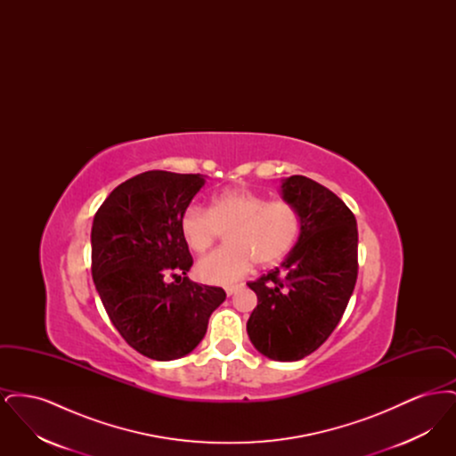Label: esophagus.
I'll return each mask as SVG.
<instances>
[{"instance_id": "esophagus-1", "label": "esophagus", "mask_w": 456, "mask_h": 456, "mask_svg": "<svg viewBox=\"0 0 456 456\" xmlns=\"http://www.w3.org/2000/svg\"><path fill=\"white\" fill-rule=\"evenodd\" d=\"M240 287H242L240 283H234V285H227V287H225V292H227V296H232V294H236V292H238Z\"/></svg>"}]
</instances>
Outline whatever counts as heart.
Returning a JSON list of instances; mask_svg holds the SVG:
<instances>
[{"label": "heart", "mask_w": 456, "mask_h": 456, "mask_svg": "<svg viewBox=\"0 0 456 456\" xmlns=\"http://www.w3.org/2000/svg\"><path fill=\"white\" fill-rule=\"evenodd\" d=\"M179 229L195 253H205L227 232V246L196 265L205 282L227 285L244 277L253 263L268 266L289 255L301 236L303 217L292 201L225 190L212 198L208 210L190 205L179 218Z\"/></svg>", "instance_id": "heart-1"}]
</instances>
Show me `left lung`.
<instances>
[{
	"label": "left lung",
	"instance_id": "left-lung-1",
	"mask_svg": "<svg viewBox=\"0 0 456 456\" xmlns=\"http://www.w3.org/2000/svg\"><path fill=\"white\" fill-rule=\"evenodd\" d=\"M283 200L303 217L297 244L282 266L248 282L258 304L248 335L273 361L314 352L342 320L357 281V222L347 205L305 175L283 181Z\"/></svg>",
	"mask_w": 456,
	"mask_h": 456
}]
</instances>
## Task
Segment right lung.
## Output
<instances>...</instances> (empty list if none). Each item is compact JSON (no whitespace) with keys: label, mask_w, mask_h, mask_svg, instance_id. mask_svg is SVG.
<instances>
[{"label":"right lung","mask_w":456,"mask_h":456,"mask_svg":"<svg viewBox=\"0 0 456 456\" xmlns=\"http://www.w3.org/2000/svg\"><path fill=\"white\" fill-rule=\"evenodd\" d=\"M203 184L200 174H138L110 191L92 224V277L109 320L153 361L190 354L225 301L222 287L186 277L193 258L179 218Z\"/></svg>","instance_id":"add662e5"}]
</instances>
